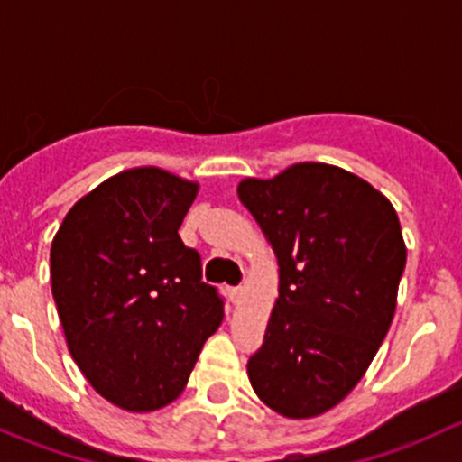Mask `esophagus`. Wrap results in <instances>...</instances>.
I'll return each mask as SVG.
<instances>
[{
	"label": "esophagus",
	"mask_w": 462,
	"mask_h": 462,
	"mask_svg": "<svg viewBox=\"0 0 462 462\" xmlns=\"http://www.w3.org/2000/svg\"><path fill=\"white\" fill-rule=\"evenodd\" d=\"M229 298L231 302H237V298H240V287H229Z\"/></svg>",
	"instance_id": "34e87169"
}]
</instances>
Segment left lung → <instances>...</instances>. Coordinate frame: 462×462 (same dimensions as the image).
<instances>
[{
    "mask_svg": "<svg viewBox=\"0 0 462 462\" xmlns=\"http://www.w3.org/2000/svg\"><path fill=\"white\" fill-rule=\"evenodd\" d=\"M237 198L280 266L264 342L246 365L251 387L280 416H320L360 383L392 327L407 263L396 208L322 162L245 178Z\"/></svg>",
    "mask_w": 462,
    "mask_h": 462,
    "instance_id": "left-lung-1",
    "label": "left lung"
}]
</instances>
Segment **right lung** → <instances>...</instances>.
Listing matches in <instances>:
<instances>
[{
    "instance_id": "1",
    "label": "right lung",
    "mask_w": 462,
    "mask_h": 462,
    "mask_svg": "<svg viewBox=\"0 0 462 462\" xmlns=\"http://www.w3.org/2000/svg\"><path fill=\"white\" fill-rule=\"evenodd\" d=\"M198 182L158 166L104 180L66 213L51 245V289L70 356L90 387L126 411L182 393L225 318L180 225Z\"/></svg>"
}]
</instances>
